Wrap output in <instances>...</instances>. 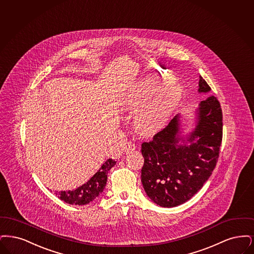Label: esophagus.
I'll list each match as a JSON object with an SVG mask.
<instances>
[{
	"instance_id": "esophagus-1",
	"label": "esophagus",
	"mask_w": 254,
	"mask_h": 254,
	"mask_svg": "<svg viewBox=\"0 0 254 254\" xmlns=\"http://www.w3.org/2000/svg\"><path fill=\"white\" fill-rule=\"evenodd\" d=\"M134 149H135V144L130 141V142H128L127 145H126V148H125V152H126V153H130V152L134 151Z\"/></svg>"
}]
</instances>
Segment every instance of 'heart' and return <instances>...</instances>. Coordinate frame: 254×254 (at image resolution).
I'll return each instance as SVG.
<instances>
[{"label":"heart","instance_id":"b5f03b06","mask_svg":"<svg viewBox=\"0 0 254 254\" xmlns=\"http://www.w3.org/2000/svg\"><path fill=\"white\" fill-rule=\"evenodd\" d=\"M169 77H162L158 81L163 82ZM182 97L181 87L175 83H168L150 99L147 105L137 115V123L145 132L159 130L177 108Z\"/></svg>","mask_w":254,"mask_h":254}]
</instances>
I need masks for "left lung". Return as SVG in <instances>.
<instances>
[{"label": "left lung", "mask_w": 254, "mask_h": 254, "mask_svg": "<svg viewBox=\"0 0 254 254\" xmlns=\"http://www.w3.org/2000/svg\"><path fill=\"white\" fill-rule=\"evenodd\" d=\"M210 91L200 77L199 92ZM199 105L196 128L188 138L190 145L178 144L177 116L152 140L141 144V182L147 195L161 207H177L191 198L216 166L223 136L220 102L211 95Z\"/></svg>", "instance_id": "8db88e82"}]
</instances>
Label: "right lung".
<instances>
[{
  "label": "right lung",
  "mask_w": 254,
  "mask_h": 254,
  "mask_svg": "<svg viewBox=\"0 0 254 254\" xmlns=\"http://www.w3.org/2000/svg\"><path fill=\"white\" fill-rule=\"evenodd\" d=\"M116 164L112 158L105 161L99 171L85 184L74 190L57 191L56 195L71 205H85L97 198L103 191L107 182V175L111 168Z\"/></svg>",
  "instance_id": "1"
}]
</instances>
